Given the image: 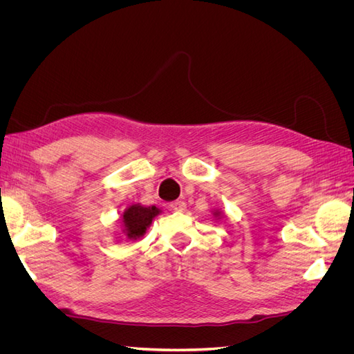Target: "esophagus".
Instances as JSON below:
<instances>
[{"label":"esophagus","instance_id":"obj_1","mask_svg":"<svg viewBox=\"0 0 354 354\" xmlns=\"http://www.w3.org/2000/svg\"><path fill=\"white\" fill-rule=\"evenodd\" d=\"M169 207L173 208L174 211H177V212H183V211H186V208H187L185 201H174L173 203H171Z\"/></svg>","mask_w":354,"mask_h":354}]
</instances>
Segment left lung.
I'll return each mask as SVG.
<instances>
[{"label":"left lung","mask_w":354,"mask_h":354,"mask_svg":"<svg viewBox=\"0 0 354 354\" xmlns=\"http://www.w3.org/2000/svg\"><path fill=\"white\" fill-rule=\"evenodd\" d=\"M214 217H216V220H218V218H221V216H223V212L220 211V209H214Z\"/></svg>","instance_id":"1"}]
</instances>
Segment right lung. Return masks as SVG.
Masks as SVG:
<instances>
[{
    "label": "right lung",
    "instance_id": "1",
    "mask_svg": "<svg viewBox=\"0 0 354 354\" xmlns=\"http://www.w3.org/2000/svg\"><path fill=\"white\" fill-rule=\"evenodd\" d=\"M160 209L153 207H143L140 203H133L122 214V227L127 239H140L146 230L151 227L152 220L159 216Z\"/></svg>",
    "mask_w": 354,
    "mask_h": 354
}]
</instances>
